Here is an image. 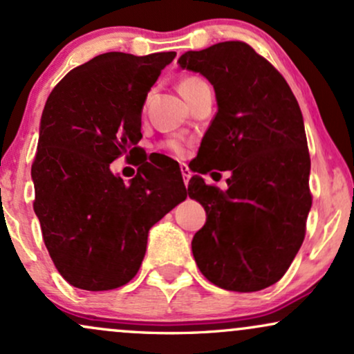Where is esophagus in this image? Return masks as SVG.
<instances>
[{
    "instance_id": "esophagus-1",
    "label": "esophagus",
    "mask_w": 354,
    "mask_h": 354,
    "mask_svg": "<svg viewBox=\"0 0 354 354\" xmlns=\"http://www.w3.org/2000/svg\"><path fill=\"white\" fill-rule=\"evenodd\" d=\"M180 168H181V174H183V178H185V185H188V183H189V178L193 176V173H191V169L188 168V165H186V163H181V165H180Z\"/></svg>"
}]
</instances>
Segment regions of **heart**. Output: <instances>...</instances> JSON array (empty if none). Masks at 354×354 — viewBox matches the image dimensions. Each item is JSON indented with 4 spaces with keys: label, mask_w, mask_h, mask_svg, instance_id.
<instances>
[{
    "label": "heart",
    "mask_w": 354,
    "mask_h": 354,
    "mask_svg": "<svg viewBox=\"0 0 354 354\" xmlns=\"http://www.w3.org/2000/svg\"><path fill=\"white\" fill-rule=\"evenodd\" d=\"M198 81H201V80H198V78H185V80H181V83H180V91H185V89H188L189 86H193L194 83H198ZM168 148L171 149L173 153H176V154H183V153H185V145H183L181 141H178V140L169 141Z\"/></svg>",
    "instance_id": "1"
}]
</instances>
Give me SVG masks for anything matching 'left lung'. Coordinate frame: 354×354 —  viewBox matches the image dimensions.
<instances>
[{
	"mask_svg": "<svg viewBox=\"0 0 354 354\" xmlns=\"http://www.w3.org/2000/svg\"><path fill=\"white\" fill-rule=\"evenodd\" d=\"M178 63L216 93L196 171H231L226 191L200 174L189 180V198L206 211L191 241L194 261L223 290H265L283 278L306 234L311 160L301 109L281 73L243 41L186 51Z\"/></svg>",
	"mask_w": 354,
	"mask_h": 354,
	"instance_id": "obj_1",
	"label": "left lung"
}]
</instances>
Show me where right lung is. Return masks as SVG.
Masks as SVG:
<instances>
[{
    "label": "right lung",
    "instance_id": "add662e5",
    "mask_svg": "<svg viewBox=\"0 0 354 354\" xmlns=\"http://www.w3.org/2000/svg\"><path fill=\"white\" fill-rule=\"evenodd\" d=\"M174 56L104 53L68 73L44 104L33 208L56 270L80 290H115L135 278L149 228L188 196L180 166L165 158H141L128 185L109 169L141 149V109Z\"/></svg>",
    "mask_w": 354,
    "mask_h": 354
}]
</instances>
